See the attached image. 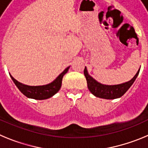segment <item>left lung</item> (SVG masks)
Instances as JSON below:
<instances>
[{
    "mask_svg": "<svg viewBox=\"0 0 148 148\" xmlns=\"http://www.w3.org/2000/svg\"><path fill=\"white\" fill-rule=\"evenodd\" d=\"M139 70H138L135 76L132 78L130 82L126 83L121 84L118 85H104L97 82L95 79L88 75L87 68H84V74L86 78L87 83V87L89 90L96 97L105 99H115L122 96L131 87V85L135 82L136 78L138 76Z\"/></svg>",
    "mask_w": 148,
    "mask_h": 148,
    "instance_id": "obj_1",
    "label": "left lung"
}]
</instances>
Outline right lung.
<instances>
[{"instance_id": "add662e5", "label": "right lung", "mask_w": 148, "mask_h": 148, "mask_svg": "<svg viewBox=\"0 0 148 148\" xmlns=\"http://www.w3.org/2000/svg\"><path fill=\"white\" fill-rule=\"evenodd\" d=\"M70 66L66 68L64 72L60 74L56 80L53 81L52 83L47 84L44 86H27L25 84L18 82L12 75L10 77L12 78V81L14 82L15 85L20 90L21 92L26 95L27 97L31 98V99H37V100H44V99H47L49 98L52 97L53 95L58 92L61 87V83H62V79L64 75L67 73Z\"/></svg>"}]
</instances>
